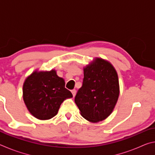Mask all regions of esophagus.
I'll use <instances>...</instances> for the list:
<instances>
[{"instance_id":"34e87169","label":"esophagus","mask_w":155,"mask_h":155,"mask_svg":"<svg viewBox=\"0 0 155 155\" xmlns=\"http://www.w3.org/2000/svg\"><path fill=\"white\" fill-rule=\"evenodd\" d=\"M71 92H72V95H73V96H75V95H76V93H77V91H76L75 90H72V91H71Z\"/></svg>"}]
</instances>
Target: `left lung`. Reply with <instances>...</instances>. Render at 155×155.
Listing matches in <instances>:
<instances>
[{"label": "left lung", "instance_id": "8db88e82", "mask_svg": "<svg viewBox=\"0 0 155 155\" xmlns=\"http://www.w3.org/2000/svg\"><path fill=\"white\" fill-rule=\"evenodd\" d=\"M83 85L74 101L84 118L98 122L111 114L119 97L116 70L109 61L96 58L83 70Z\"/></svg>", "mask_w": 155, "mask_h": 155}]
</instances>
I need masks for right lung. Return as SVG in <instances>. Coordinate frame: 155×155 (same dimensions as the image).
Returning a JSON list of instances; mask_svg holds the SVG:
<instances>
[{"mask_svg":"<svg viewBox=\"0 0 155 155\" xmlns=\"http://www.w3.org/2000/svg\"><path fill=\"white\" fill-rule=\"evenodd\" d=\"M72 97L65 87L64 78L56 71H35L23 85V100L29 112L39 120H49L57 114L65 99Z\"/></svg>","mask_w":155,"mask_h":155,"instance_id":"right-lung-1","label":"right lung"}]
</instances>
